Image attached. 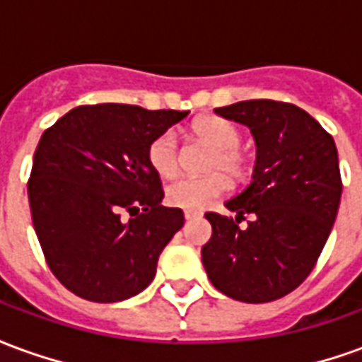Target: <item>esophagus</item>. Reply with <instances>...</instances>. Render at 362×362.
Instances as JSON below:
<instances>
[{
    "instance_id": "34e87169",
    "label": "esophagus",
    "mask_w": 362,
    "mask_h": 362,
    "mask_svg": "<svg viewBox=\"0 0 362 362\" xmlns=\"http://www.w3.org/2000/svg\"><path fill=\"white\" fill-rule=\"evenodd\" d=\"M199 215H202V213L199 211H184V217H186V219H196V217H199Z\"/></svg>"
}]
</instances>
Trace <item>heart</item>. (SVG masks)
Returning a JSON list of instances; mask_svg holds the SVG:
<instances>
[{
	"instance_id": "heart-1",
	"label": "heart",
	"mask_w": 362,
	"mask_h": 362,
	"mask_svg": "<svg viewBox=\"0 0 362 362\" xmlns=\"http://www.w3.org/2000/svg\"><path fill=\"white\" fill-rule=\"evenodd\" d=\"M197 139L213 147L207 163V176H184L166 189V199L174 207L197 211L227 194L230 180L240 182L250 174V155L240 147V129L225 118L205 116L192 126ZM147 160L160 178H174L180 170V143L174 132L166 129L155 135L147 145Z\"/></svg>"
}]
</instances>
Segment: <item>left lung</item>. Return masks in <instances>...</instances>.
<instances>
[{"label": "left lung", "instance_id": "8db88e82", "mask_svg": "<svg viewBox=\"0 0 362 362\" xmlns=\"http://www.w3.org/2000/svg\"><path fill=\"white\" fill-rule=\"evenodd\" d=\"M215 112L250 127L258 157L250 186L225 204L236 219L205 213L213 233L202 262L221 293L272 303L310 275L334 227L343 188L334 137L291 103L256 98ZM246 212L252 221L240 229Z\"/></svg>", "mask_w": 362, "mask_h": 362}]
</instances>
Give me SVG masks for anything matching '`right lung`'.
Masks as SVG:
<instances>
[{
    "label": "right lung",
    "mask_w": 362,
    "mask_h": 362,
    "mask_svg": "<svg viewBox=\"0 0 362 362\" xmlns=\"http://www.w3.org/2000/svg\"><path fill=\"white\" fill-rule=\"evenodd\" d=\"M188 110L83 104L40 137L28 178L33 227L56 279L90 303H118L149 285L184 225L165 207L147 145Z\"/></svg>",
    "instance_id": "obj_1"
}]
</instances>
